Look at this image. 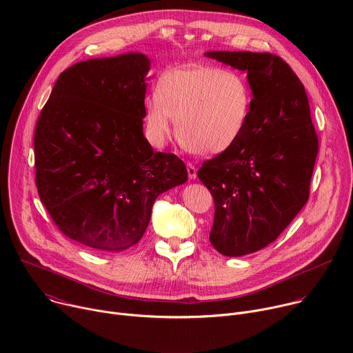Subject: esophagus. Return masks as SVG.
<instances>
[{
	"label": "esophagus",
	"instance_id": "34e87169",
	"mask_svg": "<svg viewBox=\"0 0 353 353\" xmlns=\"http://www.w3.org/2000/svg\"><path fill=\"white\" fill-rule=\"evenodd\" d=\"M187 173H188L190 180H195L196 179V169L191 163H187Z\"/></svg>",
	"mask_w": 353,
	"mask_h": 353
}]
</instances>
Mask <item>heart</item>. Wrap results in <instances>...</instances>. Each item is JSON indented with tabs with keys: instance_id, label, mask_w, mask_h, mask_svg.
<instances>
[{
	"instance_id": "heart-1",
	"label": "heart",
	"mask_w": 353,
	"mask_h": 353,
	"mask_svg": "<svg viewBox=\"0 0 353 353\" xmlns=\"http://www.w3.org/2000/svg\"><path fill=\"white\" fill-rule=\"evenodd\" d=\"M146 105L148 139L162 146L176 120V135L190 152L222 155L240 139L253 105L247 81L237 72L188 65L165 74Z\"/></svg>"
}]
</instances>
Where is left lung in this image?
I'll list each match as a JSON object with an SVG mask.
<instances>
[{
  "label": "left lung",
  "mask_w": 353,
  "mask_h": 353,
  "mask_svg": "<svg viewBox=\"0 0 353 353\" xmlns=\"http://www.w3.org/2000/svg\"><path fill=\"white\" fill-rule=\"evenodd\" d=\"M244 74L253 105L240 139L196 172L214 196L211 244L241 257L272 243L309 199L319 152L303 83L278 56L207 52Z\"/></svg>",
  "instance_id": "8db88e82"
}]
</instances>
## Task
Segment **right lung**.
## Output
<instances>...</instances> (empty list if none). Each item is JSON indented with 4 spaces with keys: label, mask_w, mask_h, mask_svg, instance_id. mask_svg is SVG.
Returning <instances> with one entry per match:
<instances>
[{
    "label": "right lung",
    "mask_w": 353,
    "mask_h": 353,
    "mask_svg": "<svg viewBox=\"0 0 353 353\" xmlns=\"http://www.w3.org/2000/svg\"><path fill=\"white\" fill-rule=\"evenodd\" d=\"M149 70L142 53L77 63L60 74L36 124L41 203L67 237L93 250L137 244L155 199L188 177L181 159L143 137Z\"/></svg>",
    "instance_id": "1"
}]
</instances>
